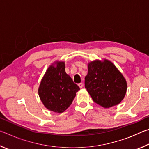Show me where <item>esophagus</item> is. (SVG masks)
<instances>
[{"mask_svg":"<svg viewBox=\"0 0 149 149\" xmlns=\"http://www.w3.org/2000/svg\"><path fill=\"white\" fill-rule=\"evenodd\" d=\"M78 85H79V87L81 88V89L84 87V84H83V83H80V84H78Z\"/></svg>","mask_w":149,"mask_h":149,"instance_id":"obj_1","label":"esophagus"}]
</instances>
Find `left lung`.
Masks as SVG:
<instances>
[{
  "label": "left lung",
  "mask_w": 149,
  "mask_h": 149,
  "mask_svg": "<svg viewBox=\"0 0 149 149\" xmlns=\"http://www.w3.org/2000/svg\"><path fill=\"white\" fill-rule=\"evenodd\" d=\"M85 87L95 103L110 108L119 104L124 98L127 83L112 62L96 60L88 65Z\"/></svg>",
  "instance_id": "8db88e82"
}]
</instances>
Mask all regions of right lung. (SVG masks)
Here are the masks:
<instances>
[{
	"label": "right lung",
	"mask_w": 149,
	"mask_h": 149,
	"mask_svg": "<svg viewBox=\"0 0 149 149\" xmlns=\"http://www.w3.org/2000/svg\"><path fill=\"white\" fill-rule=\"evenodd\" d=\"M56 64L48 68L41 80L39 95L47 109L62 113L72 104L79 87L65 73L64 62Z\"/></svg>",
	"instance_id": "obj_1"
}]
</instances>
